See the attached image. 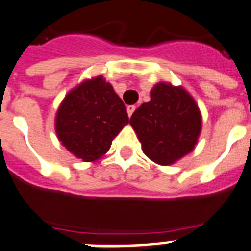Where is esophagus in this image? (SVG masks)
<instances>
[{"instance_id":"obj_1","label":"esophagus","mask_w":251,"mask_h":251,"mask_svg":"<svg viewBox=\"0 0 251 251\" xmlns=\"http://www.w3.org/2000/svg\"><path fill=\"white\" fill-rule=\"evenodd\" d=\"M134 110H136V106H134V105H128L127 106V113H128V115H129V117H132V114H133V112H134Z\"/></svg>"}]
</instances>
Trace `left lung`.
Wrapping results in <instances>:
<instances>
[{"instance_id":"8db88e82","label":"left lung","mask_w":251,"mask_h":251,"mask_svg":"<svg viewBox=\"0 0 251 251\" xmlns=\"http://www.w3.org/2000/svg\"><path fill=\"white\" fill-rule=\"evenodd\" d=\"M129 123L146 156L157 165L170 166L194 151L202 117L187 90L162 81L153 86L151 100L134 110Z\"/></svg>"}]
</instances>
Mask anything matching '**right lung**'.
Instances as JSON below:
<instances>
[{
	"label": "right lung",
	"instance_id": "add662e5",
	"mask_svg": "<svg viewBox=\"0 0 251 251\" xmlns=\"http://www.w3.org/2000/svg\"><path fill=\"white\" fill-rule=\"evenodd\" d=\"M129 122L127 108L101 75L85 79L60 103L55 132L61 145L83 162H95Z\"/></svg>",
	"mask_w": 251,
	"mask_h": 251
}]
</instances>
